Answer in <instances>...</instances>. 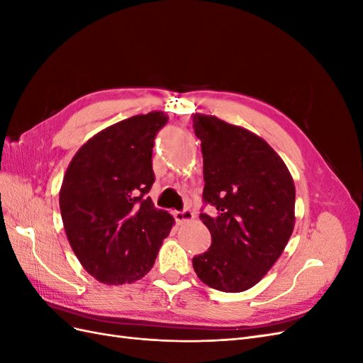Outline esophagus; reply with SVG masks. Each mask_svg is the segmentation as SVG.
Segmentation results:
<instances>
[{"label": "esophagus", "mask_w": 363, "mask_h": 363, "mask_svg": "<svg viewBox=\"0 0 363 363\" xmlns=\"http://www.w3.org/2000/svg\"><path fill=\"white\" fill-rule=\"evenodd\" d=\"M174 218L179 224H183V223L192 221L194 213H192V211H189V208H184V211H182V212H174Z\"/></svg>", "instance_id": "obj_1"}]
</instances>
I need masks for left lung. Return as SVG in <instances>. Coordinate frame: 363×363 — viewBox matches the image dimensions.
Returning a JSON list of instances; mask_svg holds the SVG:
<instances>
[{
  "label": "left lung",
  "mask_w": 363,
  "mask_h": 363,
  "mask_svg": "<svg viewBox=\"0 0 363 363\" xmlns=\"http://www.w3.org/2000/svg\"><path fill=\"white\" fill-rule=\"evenodd\" d=\"M201 140L200 213L212 245L192 259L199 279L216 291L242 292L257 284L286 247L295 224V186L281 157L251 131L195 113Z\"/></svg>",
  "instance_id": "8db88e82"
}]
</instances>
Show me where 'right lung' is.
<instances>
[{"label":"right lung","mask_w":363,"mask_h":363,"mask_svg":"<svg viewBox=\"0 0 363 363\" xmlns=\"http://www.w3.org/2000/svg\"><path fill=\"white\" fill-rule=\"evenodd\" d=\"M163 112L101 130L75 152L59 194L65 232L83 268L104 284L142 279L152 268L174 218L156 208L152 147Z\"/></svg>","instance_id":"add662e5"}]
</instances>
